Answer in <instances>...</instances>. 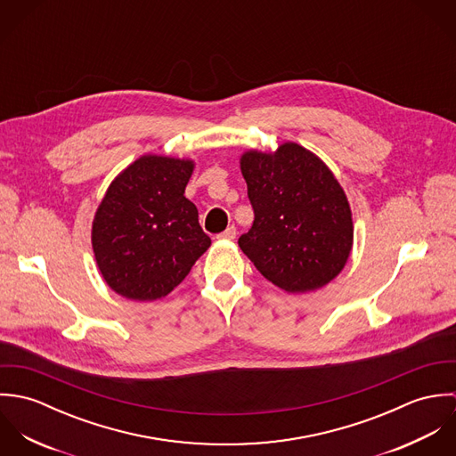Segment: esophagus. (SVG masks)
Here are the masks:
<instances>
[{"mask_svg":"<svg viewBox=\"0 0 456 456\" xmlns=\"http://www.w3.org/2000/svg\"><path fill=\"white\" fill-rule=\"evenodd\" d=\"M237 237V230H235V226H228L223 233H219L217 235V239L219 240H233Z\"/></svg>","mask_w":456,"mask_h":456,"instance_id":"obj_1","label":"esophagus"}]
</instances>
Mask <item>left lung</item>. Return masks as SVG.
<instances>
[{
  "mask_svg": "<svg viewBox=\"0 0 456 456\" xmlns=\"http://www.w3.org/2000/svg\"><path fill=\"white\" fill-rule=\"evenodd\" d=\"M240 172L255 223L239 239L261 275L288 293L316 291L333 281L353 249V214L333 172L313 151L284 142L249 149Z\"/></svg>",
  "mask_w": 456,
  "mask_h": 456,
  "instance_id": "1",
  "label": "left lung"
}]
</instances>
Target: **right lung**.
<instances>
[{
  "instance_id": "add662e5",
  "label": "right lung",
  "mask_w": 456,
  "mask_h": 456,
  "mask_svg": "<svg viewBox=\"0 0 456 456\" xmlns=\"http://www.w3.org/2000/svg\"><path fill=\"white\" fill-rule=\"evenodd\" d=\"M195 161L143 154L107 188L91 228L103 281L134 302L167 297L208 249L195 203L184 191Z\"/></svg>"
}]
</instances>
